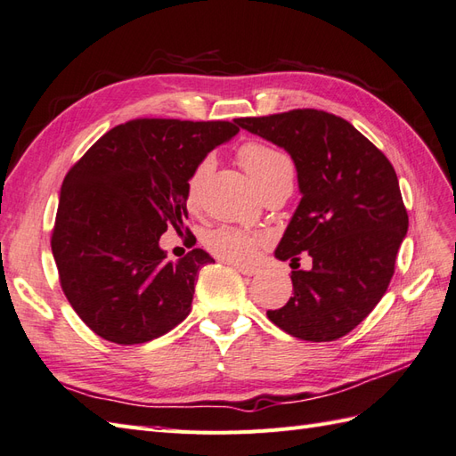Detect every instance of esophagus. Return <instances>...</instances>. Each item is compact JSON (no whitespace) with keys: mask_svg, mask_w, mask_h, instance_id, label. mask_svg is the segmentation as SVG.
I'll return each mask as SVG.
<instances>
[{"mask_svg":"<svg viewBox=\"0 0 456 456\" xmlns=\"http://www.w3.org/2000/svg\"><path fill=\"white\" fill-rule=\"evenodd\" d=\"M235 267H237V272H239V273H242V275H248V277H252V275L258 273V270H256V267H248V265H239V264H235Z\"/></svg>","mask_w":456,"mask_h":456,"instance_id":"1","label":"esophagus"}]
</instances>
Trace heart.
I'll list each match as a JSON object with an SVG mask.
<instances>
[{
	"instance_id": "1",
	"label": "heart",
	"mask_w": 456,
	"mask_h": 456,
	"mask_svg": "<svg viewBox=\"0 0 456 456\" xmlns=\"http://www.w3.org/2000/svg\"><path fill=\"white\" fill-rule=\"evenodd\" d=\"M239 161L242 169L247 171L250 181L254 183L258 192L273 184L285 175H293L289 159L279 154L277 150L265 146L262 142H247L239 148ZM212 167V161L202 159L186 181V204L194 208L200 200V191L206 175ZM267 242L265 235L260 232H250L235 227H217L206 232L204 244L206 248L216 254L217 258L231 264H250L258 258L260 248Z\"/></svg>"
}]
</instances>
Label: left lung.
<instances>
[{
  "label": "left lung",
  "mask_w": 456,
  "mask_h": 456,
  "mask_svg": "<svg viewBox=\"0 0 456 456\" xmlns=\"http://www.w3.org/2000/svg\"><path fill=\"white\" fill-rule=\"evenodd\" d=\"M235 123L287 150L295 161L300 202L275 258L293 267V297L267 310L277 328L302 341H335L376 308L395 273L408 231L391 161L348 121L320 110H293Z\"/></svg>",
  "instance_id": "8db88e82"
}]
</instances>
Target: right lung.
I'll list each match as a JSON object with an SVG mask.
<instances>
[{
	"mask_svg": "<svg viewBox=\"0 0 456 456\" xmlns=\"http://www.w3.org/2000/svg\"><path fill=\"white\" fill-rule=\"evenodd\" d=\"M237 133L229 121L134 119L67 173L52 252L69 305L102 339L148 343L191 314L198 272L214 258L192 248L167 262L159 237L184 231L186 181Z\"/></svg>",
	"mask_w": 456,
	"mask_h": 456,
	"instance_id": "obj_1",
	"label": "right lung"
}]
</instances>
